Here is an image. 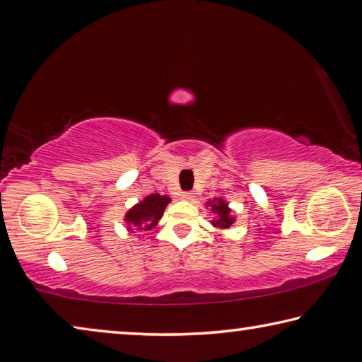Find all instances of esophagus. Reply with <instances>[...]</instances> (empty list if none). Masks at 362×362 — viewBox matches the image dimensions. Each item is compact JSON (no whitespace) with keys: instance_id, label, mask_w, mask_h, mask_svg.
<instances>
[{"instance_id":"34e87169","label":"esophagus","mask_w":362,"mask_h":362,"mask_svg":"<svg viewBox=\"0 0 362 362\" xmlns=\"http://www.w3.org/2000/svg\"><path fill=\"white\" fill-rule=\"evenodd\" d=\"M180 198L185 199V201H192V199L194 198V193H192V192H183V193L180 194Z\"/></svg>"}]
</instances>
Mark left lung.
<instances>
[{
    "label": "left lung",
    "mask_w": 362,
    "mask_h": 362,
    "mask_svg": "<svg viewBox=\"0 0 362 362\" xmlns=\"http://www.w3.org/2000/svg\"><path fill=\"white\" fill-rule=\"evenodd\" d=\"M206 207H209L211 212L214 214V218L211 220L212 226L220 230H226L236 222V216L231 212L228 203L223 198H214L206 201Z\"/></svg>",
    "instance_id": "8db88e82"
}]
</instances>
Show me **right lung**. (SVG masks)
Instances as JSON below:
<instances>
[{
    "instance_id": "obj_1",
    "label": "right lung",
    "mask_w": 362,
    "mask_h": 362,
    "mask_svg": "<svg viewBox=\"0 0 362 362\" xmlns=\"http://www.w3.org/2000/svg\"><path fill=\"white\" fill-rule=\"evenodd\" d=\"M170 201L173 199L169 196L159 193L145 196L142 201H139L126 212L124 222L127 225V231L137 233L155 228Z\"/></svg>"
}]
</instances>
